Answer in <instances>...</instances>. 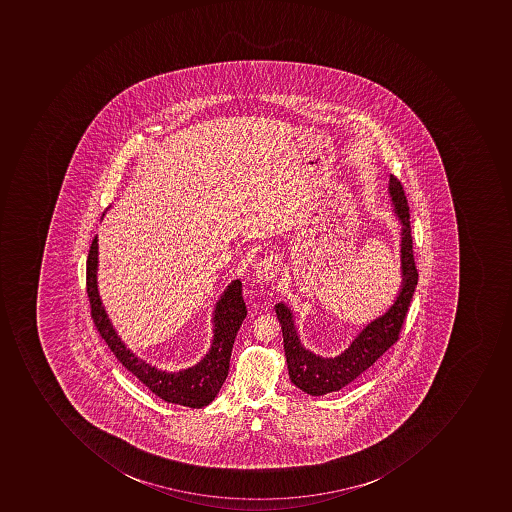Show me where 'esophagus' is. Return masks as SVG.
<instances>
[{"mask_svg": "<svg viewBox=\"0 0 512 512\" xmlns=\"http://www.w3.org/2000/svg\"><path fill=\"white\" fill-rule=\"evenodd\" d=\"M280 271V257L277 254H269L266 257L261 258L257 263L258 280L269 281L275 278V275Z\"/></svg>", "mask_w": 512, "mask_h": 512, "instance_id": "esophagus-1", "label": "esophagus"}]
</instances>
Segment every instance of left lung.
Listing matches in <instances>:
<instances>
[{"label":"left lung","mask_w":512,"mask_h":512,"mask_svg":"<svg viewBox=\"0 0 512 512\" xmlns=\"http://www.w3.org/2000/svg\"><path fill=\"white\" fill-rule=\"evenodd\" d=\"M391 192L394 211L403 224L401 232V272L403 284L397 300L385 315L375 318L366 326L351 346L343 354L334 358H323L303 348L291 309L283 303L275 306L278 321L283 329L284 354L288 361L289 378L297 388L309 395H324L337 392L360 377L366 369L385 354L395 341L400 338L403 323L411 306L412 295L418 283V271L415 266L414 249H412L411 214L408 198L403 184L391 175Z\"/></svg>","instance_id":"8db88e82"}]
</instances>
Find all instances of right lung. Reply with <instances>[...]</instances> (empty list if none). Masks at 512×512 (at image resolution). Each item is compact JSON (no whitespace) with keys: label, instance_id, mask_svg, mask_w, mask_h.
<instances>
[{"label":"right lung","instance_id":"right-lung-1","mask_svg":"<svg viewBox=\"0 0 512 512\" xmlns=\"http://www.w3.org/2000/svg\"><path fill=\"white\" fill-rule=\"evenodd\" d=\"M97 266L98 243L95 237L86 261L87 297L91 303V315L95 328L100 332L101 338L106 341L109 349L114 352L117 360L146 388L151 389L157 397L163 398L167 403L188 406V408L208 406L217 397L224 380L228 377L232 346H234L238 329L248 314L246 303L241 295L240 280H235L217 303L214 315V341L206 357L197 365L184 371L164 372L135 357L121 343L98 295Z\"/></svg>","mask_w":512,"mask_h":512}]
</instances>
